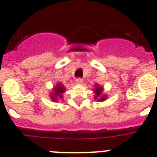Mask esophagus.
<instances>
[{
    "label": "esophagus",
    "instance_id": "1",
    "mask_svg": "<svg viewBox=\"0 0 157 157\" xmlns=\"http://www.w3.org/2000/svg\"><path fill=\"white\" fill-rule=\"evenodd\" d=\"M76 84H77V85H82L83 84V80L81 78H77L76 80Z\"/></svg>",
    "mask_w": 157,
    "mask_h": 157
}]
</instances>
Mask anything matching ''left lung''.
<instances>
[{"label":"left lung","mask_w":157,"mask_h":157,"mask_svg":"<svg viewBox=\"0 0 157 157\" xmlns=\"http://www.w3.org/2000/svg\"><path fill=\"white\" fill-rule=\"evenodd\" d=\"M104 88L103 86H101V85H95V88L93 89V92H94V99L97 100V101H100V102H102V101H105L107 98V95L103 93Z\"/></svg>","instance_id":"left-lung-1"}]
</instances>
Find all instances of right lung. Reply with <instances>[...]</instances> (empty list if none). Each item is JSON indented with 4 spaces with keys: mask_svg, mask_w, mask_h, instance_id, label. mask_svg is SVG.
<instances>
[{
    "mask_svg": "<svg viewBox=\"0 0 157 157\" xmlns=\"http://www.w3.org/2000/svg\"><path fill=\"white\" fill-rule=\"evenodd\" d=\"M65 92V87L61 83H57L56 85L53 87L52 93H50V99L52 101L57 102L63 99V93Z\"/></svg>",
    "mask_w": 157,
    "mask_h": 157,
    "instance_id": "add662e5",
    "label": "right lung"
}]
</instances>
